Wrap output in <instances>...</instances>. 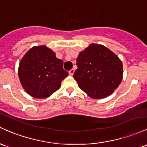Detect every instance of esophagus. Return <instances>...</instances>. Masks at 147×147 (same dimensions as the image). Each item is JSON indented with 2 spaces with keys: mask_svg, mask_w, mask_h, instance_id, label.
<instances>
[{
  "mask_svg": "<svg viewBox=\"0 0 147 147\" xmlns=\"http://www.w3.org/2000/svg\"><path fill=\"white\" fill-rule=\"evenodd\" d=\"M74 73V69H71V70L69 71V75H71V76L73 75Z\"/></svg>",
  "mask_w": 147,
  "mask_h": 147,
  "instance_id": "esophagus-1",
  "label": "esophagus"
}]
</instances>
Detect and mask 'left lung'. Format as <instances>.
I'll return each mask as SVG.
<instances>
[{
  "label": "left lung",
  "mask_w": 147,
  "mask_h": 147,
  "mask_svg": "<svg viewBox=\"0 0 147 147\" xmlns=\"http://www.w3.org/2000/svg\"><path fill=\"white\" fill-rule=\"evenodd\" d=\"M76 65L74 78L79 87L93 98L110 95L122 80V62L104 46L90 44L80 53Z\"/></svg>",
  "instance_id": "8db88e82"
}]
</instances>
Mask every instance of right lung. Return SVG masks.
I'll return each instance as SVG.
<instances>
[{
    "mask_svg": "<svg viewBox=\"0 0 147 147\" xmlns=\"http://www.w3.org/2000/svg\"><path fill=\"white\" fill-rule=\"evenodd\" d=\"M69 75L63 62L45 46L33 47L21 60L19 76L28 94L47 98L60 88L61 82Z\"/></svg>",
    "mask_w": 147,
    "mask_h": 147,
    "instance_id": "1",
    "label": "right lung"
}]
</instances>
